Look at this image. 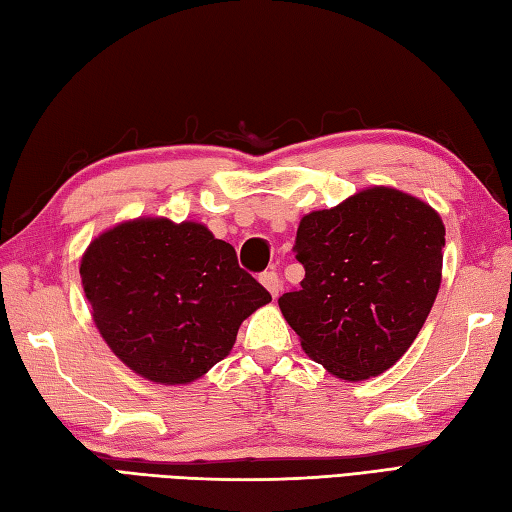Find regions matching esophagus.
Instances as JSON below:
<instances>
[{
    "mask_svg": "<svg viewBox=\"0 0 512 512\" xmlns=\"http://www.w3.org/2000/svg\"><path fill=\"white\" fill-rule=\"evenodd\" d=\"M259 281H262L264 288L270 292V295H273L275 299L279 297V292H281V284H279V277H277L275 270H268V273H264L262 277H259Z\"/></svg>",
    "mask_w": 512,
    "mask_h": 512,
    "instance_id": "esophagus-1",
    "label": "esophagus"
}]
</instances>
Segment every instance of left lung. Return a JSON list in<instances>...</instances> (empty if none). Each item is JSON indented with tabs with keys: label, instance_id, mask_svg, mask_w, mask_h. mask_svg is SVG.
Instances as JSON below:
<instances>
[{
	"label": "left lung",
	"instance_id": "1",
	"mask_svg": "<svg viewBox=\"0 0 512 512\" xmlns=\"http://www.w3.org/2000/svg\"><path fill=\"white\" fill-rule=\"evenodd\" d=\"M444 224L389 187L301 217V288L279 297L303 352L341 380L383 374L409 350L442 281Z\"/></svg>",
	"mask_w": 512,
	"mask_h": 512
}]
</instances>
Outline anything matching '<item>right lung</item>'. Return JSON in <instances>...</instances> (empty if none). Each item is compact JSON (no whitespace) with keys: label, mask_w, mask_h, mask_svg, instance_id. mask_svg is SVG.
I'll return each mask as SVG.
<instances>
[{"label":"right lung","mask_w":512,"mask_h":512,"mask_svg":"<svg viewBox=\"0 0 512 512\" xmlns=\"http://www.w3.org/2000/svg\"><path fill=\"white\" fill-rule=\"evenodd\" d=\"M81 284L110 350L151 383L187 385L233 350L237 330L273 299L204 224L138 217L101 233Z\"/></svg>","instance_id":"add662e5"}]
</instances>
